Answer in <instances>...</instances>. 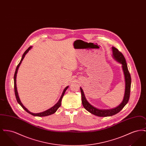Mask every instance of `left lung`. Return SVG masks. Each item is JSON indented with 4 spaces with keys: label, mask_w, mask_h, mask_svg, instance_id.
<instances>
[{
    "label": "left lung",
    "mask_w": 146,
    "mask_h": 146,
    "mask_svg": "<svg viewBox=\"0 0 146 146\" xmlns=\"http://www.w3.org/2000/svg\"><path fill=\"white\" fill-rule=\"evenodd\" d=\"M112 56L114 60H115L118 62L120 63L122 65V68L124 72V77H125V94L123 100L122 102L118 106V107L112 108L110 110H100L97 108L94 107L87 101L86 97L85 96L83 90L82 88H80L81 93H82V104L84 108L89 111L91 114L95 115L98 117H109L117 114L127 104L130 94V89H131V79L127 68V66L126 62L125 57L120 52L118 49L114 47H112Z\"/></svg>",
    "instance_id": "8db88e82"
}]
</instances>
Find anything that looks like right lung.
Returning <instances> with one entry per match:
<instances>
[{
    "label": "right lung",
    "instance_id": "add662e5",
    "mask_svg": "<svg viewBox=\"0 0 146 146\" xmlns=\"http://www.w3.org/2000/svg\"><path fill=\"white\" fill-rule=\"evenodd\" d=\"M31 48H32V46L29 47L28 49L26 50V51L24 52V54H23L22 57L21 61H20V63H19V64L17 65V67H16V70H15V72L14 80V90H15V96H16V100H17V102H18L19 104H20V106H21V107H22L26 111H27V112H28V113H29V114H31V115H34V116H37V117H45V116H48V115H51V114H52L55 113L56 111L58 110V108L61 106V101H62V99L63 96V95H64V94L66 91L68 89V88L69 86H67L66 88H65V89H64V90L63 91L62 95H61V96L60 97V100H58V101L57 102V103L53 107H52L51 108H50L49 110H46V111H45L41 112V113H32V112H31V111H28V110H27V109L23 105V104H22V102H21V101H20V99L19 96L18 92H17V87H16V76H17V70H19V67H20V64H21L22 60H23V58H24L25 55L27 54V53L31 50Z\"/></svg>",
    "mask_w": 146,
    "mask_h": 146
}]
</instances>
